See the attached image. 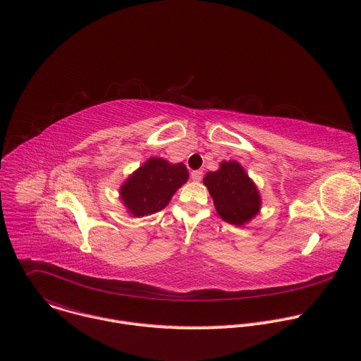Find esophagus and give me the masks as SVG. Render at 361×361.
<instances>
[{"instance_id": "esophagus-1", "label": "esophagus", "mask_w": 361, "mask_h": 361, "mask_svg": "<svg viewBox=\"0 0 361 361\" xmlns=\"http://www.w3.org/2000/svg\"><path fill=\"white\" fill-rule=\"evenodd\" d=\"M191 178H192L194 181H200V180L202 178V171H201V170H194V171H191Z\"/></svg>"}]
</instances>
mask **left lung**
<instances>
[{
    "label": "left lung",
    "mask_w": 361,
    "mask_h": 361,
    "mask_svg": "<svg viewBox=\"0 0 361 361\" xmlns=\"http://www.w3.org/2000/svg\"><path fill=\"white\" fill-rule=\"evenodd\" d=\"M204 185L213 197L217 214L233 226H244L260 212L257 185L237 161H223L217 171L207 173Z\"/></svg>",
    "instance_id": "1"
}]
</instances>
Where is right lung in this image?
<instances>
[{
  "label": "right lung",
  "mask_w": 361,
  "mask_h": 361,
  "mask_svg": "<svg viewBox=\"0 0 361 361\" xmlns=\"http://www.w3.org/2000/svg\"><path fill=\"white\" fill-rule=\"evenodd\" d=\"M187 180L188 171L183 163L171 164L164 159L151 157L124 181L120 195L130 214L144 217L167 207Z\"/></svg>",
  "instance_id": "add662e5"
}]
</instances>
